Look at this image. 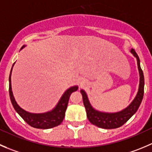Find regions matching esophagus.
Instances as JSON below:
<instances>
[{
  "mask_svg": "<svg viewBox=\"0 0 152 152\" xmlns=\"http://www.w3.org/2000/svg\"><path fill=\"white\" fill-rule=\"evenodd\" d=\"M80 85H81V86H83V85H85V82H81Z\"/></svg>",
  "mask_w": 152,
  "mask_h": 152,
  "instance_id": "obj_1",
  "label": "esophagus"
}]
</instances>
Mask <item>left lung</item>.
<instances>
[{
	"mask_svg": "<svg viewBox=\"0 0 152 152\" xmlns=\"http://www.w3.org/2000/svg\"><path fill=\"white\" fill-rule=\"evenodd\" d=\"M131 53L137 58L138 70L140 74V83L138 91L133 101L127 107L115 113H105L96 110L90 103L88 95L84 90H81L83 103L86 109L87 117L88 120L96 126L105 129H117L124 125L137 112L141 104L144 94V75L140 67V61L139 56L134 49L131 50Z\"/></svg>",
	"mask_w": 152,
	"mask_h": 152,
	"instance_id": "obj_1",
	"label": "left lung"
}]
</instances>
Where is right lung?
<instances>
[{"instance_id": "1", "label": "right lung", "mask_w": 152, "mask_h": 152, "mask_svg": "<svg viewBox=\"0 0 152 152\" xmlns=\"http://www.w3.org/2000/svg\"><path fill=\"white\" fill-rule=\"evenodd\" d=\"M25 45H23L21 48L23 49L25 48ZM20 49V50H21ZM15 63L13 64L14 66ZM12 67L10 71V77H9V91H10V96L11 99V102L12 104L13 107L16 110L19 115L22 117L23 120L26 122L27 124L32 126L33 128L36 129H48L51 128L56 127L58 126L62 123L63 120L64 118L65 115V111L67 109V104H68L69 98H70V94L74 91H76L78 90L77 85L70 87L69 88L64 94H62L61 97L60 98L59 101L58 102L57 104L54 108L50 111L45 112V113H34L28 112L26 110H23V108L20 107L16 102L15 97L13 96L12 91V85H11V75L12 71Z\"/></svg>"}]
</instances>
